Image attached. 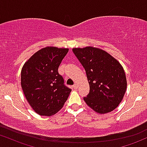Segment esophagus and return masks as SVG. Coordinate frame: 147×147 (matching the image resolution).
Here are the masks:
<instances>
[{
  "instance_id": "esophagus-1",
  "label": "esophagus",
  "mask_w": 147,
  "mask_h": 147,
  "mask_svg": "<svg viewBox=\"0 0 147 147\" xmlns=\"http://www.w3.org/2000/svg\"><path fill=\"white\" fill-rule=\"evenodd\" d=\"M73 87H74V88L75 89V90H76V89L78 88V85H77V84H74Z\"/></svg>"
}]
</instances>
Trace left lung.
<instances>
[{
  "instance_id": "obj_1",
  "label": "left lung",
  "mask_w": 147,
  "mask_h": 147,
  "mask_svg": "<svg viewBox=\"0 0 147 147\" xmlns=\"http://www.w3.org/2000/svg\"><path fill=\"white\" fill-rule=\"evenodd\" d=\"M74 55L86 71L90 92L83 99L96 113L113 111L122 100L127 81L122 66L102 49L94 47L74 48Z\"/></svg>"
}]
</instances>
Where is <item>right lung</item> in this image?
<instances>
[{
  "mask_svg": "<svg viewBox=\"0 0 147 147\" xmlns=\"http://www.w3.org/2000/svg\"><path fill=\"white\" fill-rule=\"evenodd\" d=\"M68 51V49L43 48L31 56L21 69V84L24 95L39 115L51 116L57 113L71 91L57 71Z\"/></svg>",
  "mask_w": 147,
  "mask_h": 147,
  "instance_id": "obj_1",
  "label": "right lung"
}]
</instances>
